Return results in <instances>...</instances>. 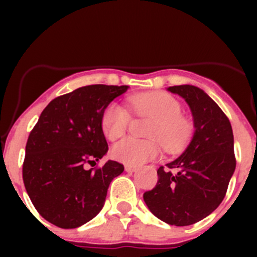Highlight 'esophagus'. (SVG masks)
<instances>
[{
    "label": "esophagus",
    "mask_w": 257,
    "mask_h": 257,
    "mask_svg": "<svg viewBox=\"0 0 257 257\" xmlns=\"http://www.w3.org/2000/svg\"><path fill=\"white\" fill-rule=\"evenodd\" d=\"M137 169H138V168H137V167H133V165H125V172H128V173H133V172H136Z\"/></svg>",
    "instance_id": "obj_1"
}]
</instances>
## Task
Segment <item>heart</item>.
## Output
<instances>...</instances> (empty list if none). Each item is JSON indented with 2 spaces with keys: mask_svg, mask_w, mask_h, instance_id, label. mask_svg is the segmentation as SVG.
<instances>
[{
  "mask_svg": "<svg viewBox=\"0 0 257 257\" xmlns=\"http://www.w3.org/2000/svg\"><path fill=\"white\" fill-rule=\"evenodd\" d=\"M129 105L137 114L152 116L147 137L150 139L125 138L112 148V157L126 165H142L155 159L160 144L168 153L178 152L186 144L194 125L181 114V103L167 92H148L133 95ZM131 113L121 104L112 102L104 108L100 116V128L105 138L116 141L121 138L131 125Z\"/></svg>",
  "mask_w": 257,
  "mask_h": 257,
  "instance_id": "obj_1",
  "label": "heart"
}]
</instances>
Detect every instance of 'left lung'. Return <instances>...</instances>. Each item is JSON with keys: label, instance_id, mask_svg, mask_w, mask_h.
Here are the masks:
<instances>
[{"label": "left lung", "instance_id": "left-lung-1", "mask_svg": "<svg viewBox=\"0 0 257 257\" xmlns=\"http://www.w3.org/2000/svg\"><path fill=\"white\" fill-rule=\"evenodd\" d=\"M169 90L186 100L195 132L183 154L158 169L157 185L143 198L158 219L188 226L224 200L236 167L234 134L226 114L200 88L173 85Z\"/></svg>", "mask_w": 257, "mask_h": 257}]
</instances>
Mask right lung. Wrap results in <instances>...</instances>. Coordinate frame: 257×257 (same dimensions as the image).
<instances>
[{
    "label": "right lung",
    "mask_w": 257,
    "mask_h": 257,
    "mask_svg": "<svg viewBox=\"0 0 257 257\" xmlns=\"http://www.w3.org/2000/svg\"><path fill=\"white\" fill-rule=\"evenodd\" d=\"M126 85L92 84L49 102L26 144L22 178L38 214L62 229L92 220L104 205L110 181L123 164L99 162L108 144L100 128L104 108ZM93 167V165H92Z\"/></svg>",
    "instance_id": "right-lung-1"
}]
</instances>
